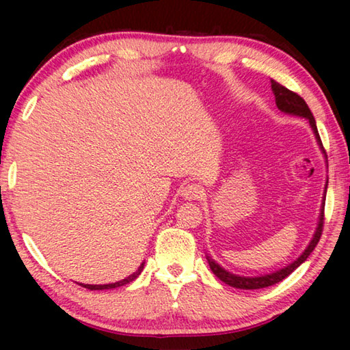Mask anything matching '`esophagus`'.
Here are the masks:
<instances>
[{
	"label": "esophagus",
	"mask_w": 350,
	"mask_h": 350,
	"mask_svg": "<svg viewBox=\"0 0 350 350\" xmlns=\"http://www.w3.org/2000/svg\"><path fill=\"white\" fill-rule=\"evenodd\" d=\"M180 196L185 200H199L202 199V188L196 183H188L187 187L182 188Z\"/></svg>",
	"instance_id": "34e87169"
}]
</instances>
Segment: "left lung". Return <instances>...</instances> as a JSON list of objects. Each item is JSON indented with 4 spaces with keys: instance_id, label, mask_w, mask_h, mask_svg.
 I'll return each mask as SVG.
<instances>
[{
    "instance_id": "8db88e82",
    "label": "left lung",
    "mask_w": 350,
    "mask_h": 350,
    "mask_svg": "<svg viewBox=\"0 0 350 350\" xmlns=\"http://www.w3.org/2000/svg\"><path fill=\"white\" fill-rule=\"evenodd\" d=\"M271 91L275 94V102L278 109L286 112V114L290 116H296V117H303L306 120H309L310 123V128L313 134H315V139L318 142L319 148H321V152L324 154V157L327 159L325 156V151L323 148L321 144V139H319V134H318V128H317V122L315 118H313L312 111L309 109V106L304 102L303 98H301L298 94H295L293 91L287 90V88H284L280 83L271 80ZM327 162V161H325ZM325 193H327V182H325V187H324V196H323V202H321V210H319V217H318V225H317V230L315 233H313V238L309 242V245L306 247V250L299 254L298 258H296L292 264L286 265L284 269H280L273 271V273H269V275H260V276H239V275H234L232 271L225 270L224 267H221L215 259L211 256L206 254V260H208V265L213 273H215L219 280L222 282L228 284V286H232L234 288H242V290H256V288H264V287H270L273 286V284L281 282L284 278H287L292 271H295L296 269L299 267L301 264L304 262V260L310 256V253L313 252V248L317 247V244L319 242V238H321V232H323V222H324V202H325Z\"/></svg>"
}]
</instances>
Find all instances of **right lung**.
Wrapping results in <instances>:
<instances>
[{
  "instance_id": "add662e5",
  "label": "right lung",
  "mask_w": 350,
  "mask_h": 350,
  "mask_svg": "<svg viewBox=\"0 0 350 350\" xmlns=\"http://www.w3.org/2000/svg\"><path fill=\"white\" fill-rule=\"evenodd\" d=\"M144 265H145V262H142L140 267H139L137 270H135L133 275L126 276L125 280H122V281H117V282H112V284H80V286L90 288V290H108V288H116V287L125 286V284L134 281L135 278H137V276L142 273V270H144Z\"/></svg>"
}]
</instances>
